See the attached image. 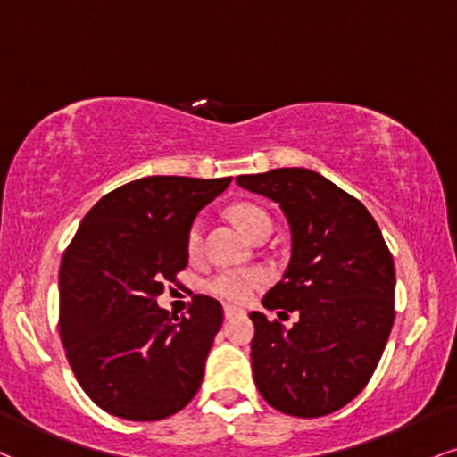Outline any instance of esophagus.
<instances>
[{
	"label": "esophagus",
	"instance_id": "1",
	"mask_svg": "<svg viewBox=\"0 0 457 457\" xmlns=\"http://www.w3.org/2000/svg\"><path fill=\"white\" fill-rule=\"evenodd\" d=\"M238 309H234V306H223V315L225 319H232L234 315H238Z\"/></svg>",
	"mask_w": 457,
	"mask_h": 457
}]
</instances>
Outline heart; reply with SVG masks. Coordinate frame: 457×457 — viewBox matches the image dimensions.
Here are the masks:
<instances>
[{
    "label": "heart",
    "instance_id": "b5f03b06",
    "mask_svg": "<svg viewBox=\"0 0 457 457\" xmlns=\"http://www.w3.org/2000/svg\"><path fill=\"white\" fill-rule=\"evenodd\" d=\"M232 219L236 221L243 232L249 238H260L263 234H270L274 223L268 211H263L260 204H253V202H240L234 204ZM187 255L189 257H200L202 249H204V219L197 217L194 223L187 229ZM266 283V272L260 268H245V270H234V268H225V270L214 272L212 277H208L204 281L206 294L214 295V298L229 302V304H243L255 294L262 285Z\"/></svg>",
    "mask_w": 457,
    "mask_h": 457
}]
</instances>
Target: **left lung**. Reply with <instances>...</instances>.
<instances>
[{"instance_id":"1","label":"left lung","mask_w":457,"mask_h":457,"mask_svg":"<svg viewBox=\"0 0 457 457\" xmlns=\"http://www.w3.org/2000/svg\"><path fill=\"white\" fill-rule=\"evenodd\" d=\"M236 183L270 197L287 217L291 262L262 304L300 315L283 329L251 312L255 386L285 415L334 413L366 387L387 345L395 317L392 253L366 206L312 170L278 168Z\"/></svg>"}]
</instances>
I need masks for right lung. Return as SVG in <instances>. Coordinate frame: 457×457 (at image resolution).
I'll return each instance as SVG.
<instances>
[{"mask_svg": "<svg viewBox=\"0 0 457 457\" xmlns=\"http://www.w3.org/2000/svg\"><path fill=\"white\" fill-rule=\"evenodd\" d=\"M225 179L146 176L110 191L82 219L59 268V337L76 381L100 409L157 421L191 403L223 309L195 294L187 315L159 309L187 266V229Z\"/></svg>", "mask_w": 457, "mask_h": 457, "instance_id": "obj_1", "label": "right lung"}]
</instances>
